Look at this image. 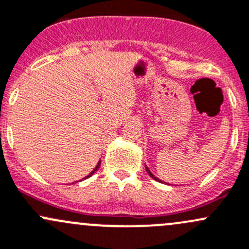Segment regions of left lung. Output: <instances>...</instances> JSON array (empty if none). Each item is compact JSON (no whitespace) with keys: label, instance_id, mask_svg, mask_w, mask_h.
Returning a JSON list of instances; mask_svg holds the SVG:
<instances>
[{"label":"left lung","instance_id":"1","mask_svg":"<svg viewBox=\"0 0 249 249\" xmlns=\"http://www.w3.org/2000/svg\"><path fill=\"white\" fill-rule=\"evenodd\" d=\"M145 171H146V173H148V174H149V175H150V177H151V178H153V179H154V180H156V181H159V182H163V181H162V180H161V179H159V178H158V177H155V175H154V174H153V173H151V172H150V169H149V168H148V167H146V164H145Z\"/></svg>","mask_w":249,"mask_h":249}]
</instances>
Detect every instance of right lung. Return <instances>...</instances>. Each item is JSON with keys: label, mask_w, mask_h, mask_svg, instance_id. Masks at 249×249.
I'll list each match as a JSON object with an SVG mask.
<instances>
[{"label": "right lung", "mask_w": 249, "mask_h": 249, "mask_svg": "<svg viewBox=\"0 0 249 249\" xmlns=\"http://www.w3.org/2000/svg\"><path fill=\"white\" fill-rule=\"evenodd\" d=\"M100 164H101V161H100V160H99V162H98V164H96V166H95V168H94L93 171H91V172L89 173V174L87 175V177H85V178H83V179H88V178H90L91 175L94 174V173H95L96 171H98V169H99V167H100ZM83 179H81V180H83ZM81 180H80V181H81Z\"/></svg>", "instance_id": "right-lung-1"}]
</instances>
